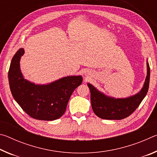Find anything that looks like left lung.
Instances as JSON below:
<instances>
[{
    "label": "left lung",
    "instance_id": "8db88e82",
    "mask_svg": "<svg viewBox=\"0 0 157 157\" xmlns=\"http://www.w3.org/2000/svg\"><path fill=\"white\" fill-rule=\"evenodd\" d=\"M150 69L147 59V76L143 86L136 94L127 98L109 96L88 83L91 92V102L95 115L105 120H121L131 115L147 95L150 84Z\"/></svg>",
    "mask_w": 157,
    "mask_h": 157
}]
</instances>
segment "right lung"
I'll return each instance as SVG.
<instances>
[{
    "label": "right lung",
    "instance_id": "obj_1",
    "mask_svg": "<svg viewBox=\"0 0 157 157\" xmlns=\"http://www.w3.org/2000/svg\"><path fill=\"white\" fill-rule=\"evenodd\" d=\"M25 50L19 48L10 63L8 79L16 102L32 118L40 121H55L64 113L68 100L82 84L81 75L63 77L47 84H35L25 79L20 61Z\"/></svg>",
    "mask_w": 157,
    "mask_h": 157
}]
</instances>
